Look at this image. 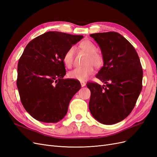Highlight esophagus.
Returning a JSON list of instances; mask_svg holds the SVG:
<instances>
[{"instance_id": "obj_1", "label": "esophagus", "mask_w": 157, "mask_h": 157, "mask_svg": "<svg viewBox=\"0 0 157 157\" xmlns=\"http://www.w3.org/2000/svg\"><path fill=\"white\" fill-rule=\"evenodd\" d=\"M80 84H81L82 87H84V86H85V85H86V83L83 81H80Z\"/></svg>"}]
</instances>
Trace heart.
<instances>
[{"label":"heart","mask_w":157,"mask_h":157,"mask_svg":"<svg viewBox=\"0 0 157 157\" xmlns=\"http://www.w3.org/2000/svg\"><path fill=\"white\" fill-rule=\"evenodd\" d=\"M79 48L86 52L88 56L85 60L84 64L86 65L83 67L75 68L68 73V77L70 78L85 80L90 76L93 75L94 70L93 65L95 67H100L103 63V56L101 52L97 51V46L94 42L90 40H84L79 44ZM75 48L70 47L66 50L63 56V62L67 68L72 67L74 59Z\"/></svg>","instance_id":"b5f03b06"}]
</instances>
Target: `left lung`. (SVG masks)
<instances>
[{
  "instance_id": "left-lung-1",
  "label": "left lung",
  "mask_w": 157,
  "mask_h": 157,
  "mask_svg": "<svg viewBox=\"0 0 157 157\" xmlns=\"http://www.w3.org/2000/svg\"><path fill=\"white\" fill-rule=\"evenodd\" d=\"M90 36L100 47L103 56V66L96 77L106 84H86L91 92L90 111L102 124H116L135 107L142 89L143 69L134 46L119 33H99Z\"/></svg>"
}]
</instances>
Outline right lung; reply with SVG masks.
I'll return each instance as SVG.
<instances>
[{"mask_svg":"<svg viewBox=\"0 0 157 157\" xmlns=\"http://www.w3.org/2000/svg\"><path fill=\"white\" fill-rule=\"evenodd\" d=\"M83 38L58 31L46 32L26 46L17 64V87L22 105L35 119L58 122L81 88L80 82L63 78V56Z\"/></svg>","mask_w":157,"mask_h":157,"instance_id":"right-lung-1","label":"right lung"}]
</instances>
